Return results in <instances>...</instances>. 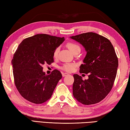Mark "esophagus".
<instances>
[{
    "mask_svg": "<svg viewBox=\"0 0 130 130\" xmlns=\"http://www.w3.org/2000/svg\"><path fill=\"white\" fill-rule=\"evenodd\" d=\"M62 75V77H65V76H67V75H68V74L67 73H63Z\"/></svg>",
    "mask_w": 130,
    "mask_h": 130,
    "instance_id": "1",
    "label": "esophagus"
}]
</instances>
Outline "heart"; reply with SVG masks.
<instances>
[{"label": "heart", "instance_id": "obj_1", "mask_svg": "<svg viewBox=\"0 0 130 130\" xmlns=\"http://www.w3.org/2000/svg\"><path fill=\"white\" fill-rule=\"evenodd\" d=\"M67 46L68 48L69 49V50L72 52V53H74V52L81 50V48L77 44L75 43L74 42H69L67 43ZM59 51V48H56L55 51L53 52V57H56L57 56L58 53ZM76 65L74 63H65L64 64H63L60 67V69L63 70H64L65 72H71L73 71Z\"/></svg>", "mask_w": 130, "mask_h": 130}]
</instances>
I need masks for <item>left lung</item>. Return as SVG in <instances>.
<instances>
[{"mask_svg":"<svg viewBox=\"0 0 130 130\" xmlns=\"http://www.w3.org/2000/svg\"><path fill=\"white\" fill-rule=\"evenodd\" d=\"M79 42L87 52L80 73L88 74L89 78L74 74L73 94L79 102L93 105L103 100L111 90L117 75L118 60L111 42L94 32L70 37Z\"/></svg>","mask_w":130,"mask_h":130,"instance_id":"left-lung-1","label":"left lung"}]
</instances>
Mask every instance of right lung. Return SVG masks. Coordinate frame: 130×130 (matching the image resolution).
<instances>
[{
  "mask_svg": "<svg viewBox=\"0 0 130 130\" xmlns=\"http://www.w3.org/2000/svg\"><path fill=\"white\" fill-rule=\"evenodd\" d=\"M64 40L37 34L23 40L19 45L12 60L14 83L26 100L41 104L51 97L62 74L55 69L46 75L42 65L54 62L53 52Z\"/></svg>",
  "mask_w": 130,
  "mask_h": 130,
  "instance_id": "obj_1",
  "label": "right lung"
}]
</instances>
